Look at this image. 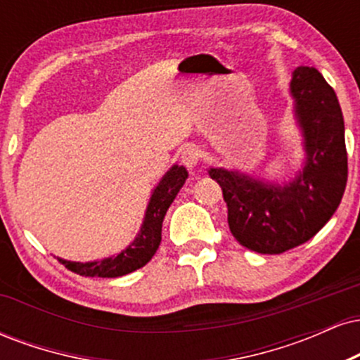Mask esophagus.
Instances as JSON below:
<instances>
[{"instance_id": "1", "label": "esophagus", "mask_w": 360, "mask_h": 360, "mask_svg": "<svg viewBox=\"0 0 360 360\" xmlns=\"http://www.w3.org/2000/svg\"><path fill=\"white\" fill-rule=\"evenodd\" d=\"M200 157L201 154L200 150H198V147L189 146L181 152V162H183L188 169H193L194 166H198V162H200Z\"/></svg>"}]
</instances>
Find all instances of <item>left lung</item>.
Returning a JSON list of instances; mask_svg holds the SVG:
<instances>
[{"mask_svg":"<svg viewBox=\"0 0 360 360\" xmlns=\"http://www.w3.org/2000/svg\"><path fill=\"white\" fill-rule=\"evenodd\" d=\"M291 93L307 150L295 179L279 186L237 171H208L221 186L235 240L259 254H283L315 237L340 205L349 176L335 91L315 68L301 65L292 72Z\"/></svg>","mask_w":360,"mask_h":360,"instance_id":"8db88e82","label":"left lung"}]
</instances>
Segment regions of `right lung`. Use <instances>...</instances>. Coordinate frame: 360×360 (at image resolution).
Masks as SVG:
<instances>
[{
    "label": "right lung",
    "mask_w": 360,
    "mask_h": 360,
    "mask_svg": "<svg viewBox=\"0 0 360 360\" xmlns=\"http://www.w3.org/2000/svg\"><path fill=\"white\" fill-rule=\"evenodd\" d=\"M186 179H188V171L184 167L174 166L169 169L167 174L160 179V183L152 193L150 203L146 212V220H143L139 237L127 247V250L120 252L117 257L86 264L71 262V260L64 259L57 260L64 264L69 271L86 276V278H118V276L130 274V272L143 267L159 249L164 217Z\"/></svg>",
    "instance_id": "right-lung-1"
}]
</instances>
